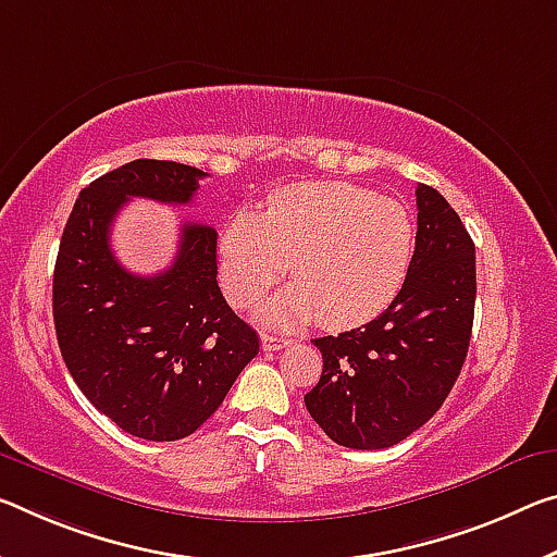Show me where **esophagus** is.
<instances>
[{
    "instance_id": "esophagus-1",
    "label": "esophagus",
    "mask_w": 557,
    "mask_h": 557,
    "mask_svg": "<svg viewBox=\"0 0 557 557\" xmlns=\"http://www.w3.org/2000/svg\"><path fill=\"white\" fill-rule=\"evenodd\" d=\"M289 344H293V339L277 337V334H262V349L264 351H277L282 347H289Z\"/></svg>"
}]
</instances>
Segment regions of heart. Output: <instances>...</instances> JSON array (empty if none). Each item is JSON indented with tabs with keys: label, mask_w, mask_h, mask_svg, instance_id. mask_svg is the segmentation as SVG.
Wrapping results in <instances>:
<instances>
[{
	"label": "heart",
	"mask_w": 557,
	"mask_h": 557,
	"mask_svg": "<svg viewBox=\"0 0 557 557\" xmlns=\"http://www.w3.org/2000/svg\"><path fill=\"white\" fill-rule=\"evenodd\" d=\"M404 202L355 183H295L272 193L264 213L237 210L218 235L220 280L247 307L289 270L285 293L264 305L272 324L320 317L330 330L364 324L389 307L413 258Z\"/></svg>",
	"instance_id": "b5f03b06"
}]
</instances>
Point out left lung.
<instances>
[{"label": "left lung", "mask_w": 557, "mask_h": 557, "mask_svg": "<svg viewBox=\"0 0 557 557\" xmlns=\"http://www.w3.org/2000/svg\"><path fill=\"white\" fill-rule=\"evenodd\" d=\"M417 247L406 280L372 322L314 339L322 376L305 394L334 444L389 448L446 401L466 361L475 307V247L431 185L417 188Z\"/></svg>", "instance_id": "left-lung-1"}]
</instances>
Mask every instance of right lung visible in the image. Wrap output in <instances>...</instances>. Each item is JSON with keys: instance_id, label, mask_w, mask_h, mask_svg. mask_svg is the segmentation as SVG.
Segmentation results:
<instances>
[{"instance_id": "obj_1", "label": "right lung", "mask_w": 557, "mask_h": 557, "mask_svg": "<svg viewBox=\"0 0 557 557\" xmlns=\"http://www.w3.org/2000/svg\"><path fill=\"white\" fill-rule=\"evenodd\" d=\"M206 175L138 158L78 193L61 235L51 289L61 357L96 409L146 441L190 436L260 351L218 287L213 227L185 223L173 264L153 277L121 268L111 250L128 198L188 206Z\"/></svg>"}]
</instances>
